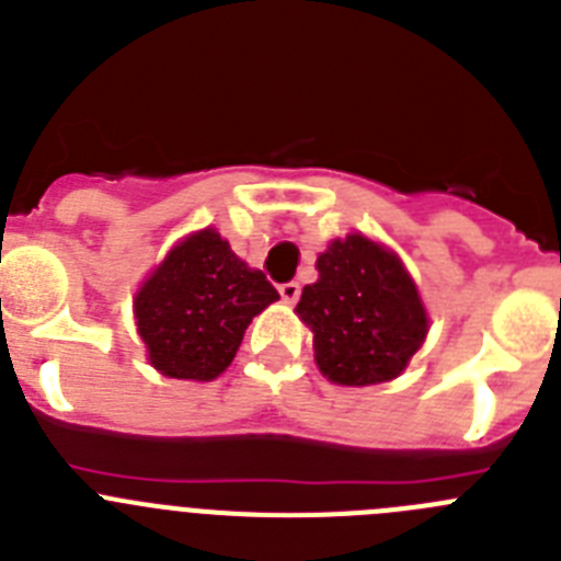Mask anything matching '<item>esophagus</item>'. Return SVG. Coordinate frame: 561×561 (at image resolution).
Returning a JSON list of instances; mask_svg holds the SVG:
<instances>
[{
    "label": "esophagus",
    "instance_id": "34e87169",
    "mask_svg": "<svg viewBox=\"0 0 561 561\" xmlns=\"http://www.w3.org/2000/svg\"><path fill=\"white\" fill-rule=\"evenodd\" d=\"M280 297H284V304H297V297H300V284L289 280V284L280 286Z\"/></svg>",
    "mask_w": 561,
    "mask_h": 561
}]
</instances>
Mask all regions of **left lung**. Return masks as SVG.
Masks as SVG:
<instances>
[{
    "mask_svg": "<svg viewBox=\"0 0 561 561\" xmlns=\"http://www.w3.org/2000/svg\"><path fill=\"white\" fill-rule=\"evenodd\" d=\"M317 272L295 309L314 334L317 368L348 388L396 379L430 329L399 255L354 232L331 241Z\"/></svg>",
    "mask_w": 561,
    "mask_h": 561,
    "instance_id": "8db88e82",
    "label": "left lung"
}]
</instances>
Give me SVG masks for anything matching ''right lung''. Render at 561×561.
Returning <instances> with one entry per match:
<instances>
[{"mask_svg":"<svg viewBox=\"0 0 561 561\" xmlns=\"http://www.w3.org/2000/svg\"><path fill=\"white\" fill-rule=\"evenodd\" d=\"M277 297L264 272L250 270L207 227L148 275L134 297V317L153 368L171 379L210 381L225 374L252 317Z\"/></svg>","mask_w":561,"mask_h":561,"instance_id":"right-lung-1","label":"right lung"}]
</instances>
